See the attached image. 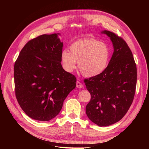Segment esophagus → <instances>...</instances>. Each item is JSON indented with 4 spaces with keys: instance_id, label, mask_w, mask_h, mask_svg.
<instances>
[{
    "instance_id": "obj_1",
    "label": "esophagus",
    "mask_w": 149,
    "mask_h": 149,
    "mask_svg": "<svg viewBox=\"0 0 149 149\" xmlns=\"http://www.w3.org/2000/svg\"><path fill=\"white\" fill-rule=\"evenodd\" d=\"M76 87H77L78 88L81 89V88H84V86L81 83L78 81H76Z\"/></svg>"
}]
</instances>
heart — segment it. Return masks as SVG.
<instances>
[{"label": "heart", "mask_w": 149, "mask_h": 149, "mask_svg": "<svg viewBox=\"0 0 149 149\" xmlns=\"http://www.w3.org/2000/svg\"><path fill=\"white\" fill-rule=\"evenodd\" d=\"M70 52L64 50L61 60L65 70L73 71L78 62L79 70L86 77L100 74L109 63L110 51L105 43L88 38L74 42L70 45Z\"/></svg>", "instance_id": "1"}]
</instances>
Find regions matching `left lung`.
Returning a JSON list of instances; mask_svg holds the SVG:
<instances>
[{
    "mask_svg": "<svg viewBox=\"0 0 149 149\" xmlns=\"http://www.w3.org/2000/svg\"><path fill=\"white\" fill-rule=\"evenodd\" d=\"M113 44L114 53L106 70L100 74L84 79L91 100L86 113L99 126L119 121L131 106L137 84V67L132 53L124 40L104 30Z\"/></svg>",
    "mask_w": 149,
    "mask_h": 149,
    "instance_id": "1",
    "label": "left lung"
}]
</instances>
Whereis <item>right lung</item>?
Listing matches in <instances>:
<instances>
[{
  "instance_id": "add662e5",
  "label": "right lung",
  "mask_w": 149,
  "mask_h": 149,
  "mask_svg": "<svg viewBox=\"0 0 149 149\" xmlns=\"http://www.w3.org/2000/svg\"><path fill=\"white\" fill-rule=\"evenodd\" d=\"M60 33L42 35L26 43L14 65L17 100L30 118L48 121L60 112L75 88V76L61 64L63 43Z\"/></svg>"
}]
</instances>
